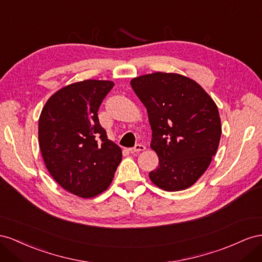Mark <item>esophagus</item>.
Segmentation results:
<instances>
[{
	"label": "esophagus",
	"mask_w": 262,
	"mask_h": 262,
	"mask_svg": "<svg viewBox=\"0 0 262 262\" xmlns=\"http://www.w3.org/2000/svg\"><path fill=\"white\" fill-rule=\"evenodd\" d=\"M145 149H146V146H145V145L138 144V145H136L135 147L130 148V149H129V151H130L132 154H135V152H140V151H144Z\"/></svg>",
	"instance_id": "1"
}]
</instances>
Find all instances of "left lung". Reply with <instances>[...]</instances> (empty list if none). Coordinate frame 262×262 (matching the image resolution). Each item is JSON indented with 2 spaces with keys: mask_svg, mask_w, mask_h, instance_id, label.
Returning <instances> with one entry per match:
<instances>
[{
  "mask_svg": "<svg viewBox=\"0 0 262 262\" xmlns=\"http://www.w3.org/2000/svg\"><path fill=\"white\" fill-rule=\"evenodd\" d=\"M152 130L159 167L151 182L169 191L190 188L216 155L222 135L217 105L195 81L179 73L155 72L130 81Z\"/></svg>",
  "mask_w": 262,
  "mask_h": 262,
  "instance_id": "1",
  "label": "left lung"
}]
</instances>
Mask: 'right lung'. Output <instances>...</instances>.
<instances>
[{
	"mask_svg": "<svg viewBox=\"0 0 262 262\" xmlns=\"http://www.w3.org/2000/svg\"><path fill=\"white\" fill-rule=\"evenodd\" d=\"M113 86L107 80L74 82L52 94L39 116V148L47 170L82 199L105 191L122 160V149L107 138L98 117Z\"/></svg>",
	"mask_w": 262,
	"mask_h": 262,
	"instance_id": "add662e5",
	"label": "right lung"
}]
</instances>
